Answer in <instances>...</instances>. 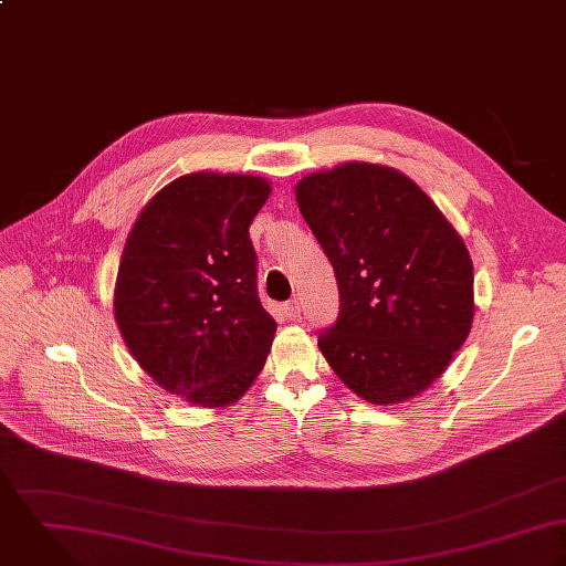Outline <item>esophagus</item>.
Wrapping results in <instances>:
<instances>
[{
  "label": "esophagus",
  "instance_id": "esophagus-1",
  "mask_svg": "<svg viewBox=\"0 0 566 566\" xmlns=\"http://www.w3.org/2000/svg\"><path fill=\"white\" fill-rule=\"evenodd\" d=\"M282 311H284V315H286L289 319H300V317H302V304H300V300L286 302Z\"/></svg>",
  "mask_w": 566,
  "mask_h": 566
}]
</instances>
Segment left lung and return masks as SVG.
Returning <instances> with one entry per match:
<instances>
[{
    "label": "left lung",
    "instance_id": "1",
    "mask_svg": "<svg viewBox=\"0 0 566 566\" xmlns=\"http://www.w3.org/2000/svg\"><path fill=\"white\" fill-rule=\"evenodd\" d=\"M295 199L339 284L337 324L319 335L333 371L380 407L431 387L474 317V271L459 231L416 181L382 164L311 172Z\"/></svg>",
    "mask_w": 566,
    "mask_h": 566
}]
</instances>
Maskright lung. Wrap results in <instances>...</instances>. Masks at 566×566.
Masks as SVG:
<instances>
[{
  "label": "right lung",
  "instance_id": "1",
  "mask_svg": "<svg viewBox=\"0 0 566 566\" xmlns=\"http://www.w3.org/2000/svg\"><path fill=\"white\" fill-rule=\"evenodd\" d=\"M271 184L192 172L164 186L126 238L114 315L139 367L192 407L233 405L258 378L277 324L255 289L249 226Z\"/></svg>",
  "mask_w": 566,
  "mask_h": 566
}]
</instances>
